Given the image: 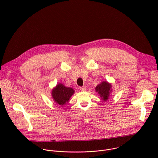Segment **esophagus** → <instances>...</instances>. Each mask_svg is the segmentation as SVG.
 <instances>
[{
    "mask_svg": "<svg viewBox=\"0 0 158 158\" xmlns=\"http://www.w3.org/2000/svg\"><path fill=\"white\" fill-rule=\"evenodd\" d=\"M79 89L81 90V91H85L86 90V87L85 86H82V87H80Z\"/></svg>",
    "mask_w": 158,
    "mask_h": 158,
    "instance_id": "1",
    "label": "esophagus"
}]
</instances>
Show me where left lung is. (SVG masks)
<instances>
[{"instance_id":"obj_1","label":"left lung","mask_w":158,"mask_h":158,"mask_svg":"<svg viewBox=\"0 0 158 158\" xmlns=\"http://www.w3.org/2000/svg\"><path fill=\"white\" fill-rule=\"evenodd\" d=\"M111 87V84L106 81H103L96 86V91L104 101H106L109 99L112 91Z\"/></svg>"}]
</instances>
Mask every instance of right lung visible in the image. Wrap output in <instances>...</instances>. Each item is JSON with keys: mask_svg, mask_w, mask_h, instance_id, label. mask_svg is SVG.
Masks as SVG:
<instances>
[{"mask_svg": "<svg viewBox=\"0 0 158 158\" xmlns=\"http://www.w3.org/2000/svg\"><path fill=\"white\" fill-rule=\"evenodd\" d=\"M74 90L71 87H67L62 84H58L52 90V97L57 104L63 106L68 102L71 97L74 94Z\"/></svg>", "mask_w": 158, "mask_h": 158, "instance_id": "1", "label": "right lung"}]
</instances>
